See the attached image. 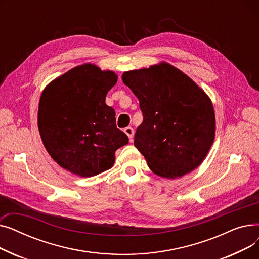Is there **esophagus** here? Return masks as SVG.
<instances>
[{
	"mask_svg": "<svg viewBox=\"0 0 259 259\" xmlns=\"http://www.w3.org/2000/svg\"><path fill=\"white\" fill-rule=\"evenodd\" d=\"M124 132L127 134V137H128L130 140L133 138V135H134V130H133V128L127 127V128L124 129Z\"/></svg>",
	"mask_w": 259,
	"mask_h": 259,
	"instance_id": "obj_1",
	"label": "esophagus"
}]
</instances>
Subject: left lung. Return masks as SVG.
Wrapping results in <instances>:
<instances>
[{
    "instance_id": "8db88e82",
    "label": "left lung",
    "mask_w": 259,
    "mask_h": 259,
    "mask_svg": "<svg viewBox=\"0 0 259 259\" xmlns=\"http://www.w3.org/2000/svg\"><path fill=\"white\" fill-rule=\"evenodd\" d=\"M140 101L143 122L134 146L156 175L178 179L196 169L215 138V113L208 94L166 62L122 73Z\"/></svg>"
}]
</instances>
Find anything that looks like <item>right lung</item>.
Returning <instances> with one entry per match:
<instances>
[{"mask_svg": "<svg viewBox=\"0 0 259 259\" xmlns=\"http://www.w3.org/2000/svg\"><path fill=\"white\" fill-rule=\"evenodd\" d=\"M117 78L115 72L86 63L43 90L37 111L40 139L65 170L81 178L98 175L113 166L115 151L128 144L115 125L114 109L105 103Z\"/></svg>", "mask_w": 259, "mask_h": 259, "instance_id": "1", "label": "right lung"}]
</instances>
